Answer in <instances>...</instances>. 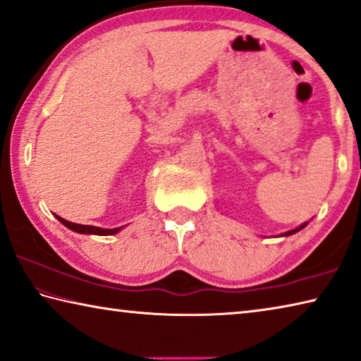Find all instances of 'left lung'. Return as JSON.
Segmentation results:
<instances>
[{"label":"left lung","mask_w":361,"mask_h":361,"mask_svg":"<svg viewBox=\"0 0 361 361\" xmlns=\"http://www.w3.org/2000/svg\"><path fill=\"white\" fill-rule=\"evenodd\" d=\"M307 224L309 222H304L302 226H299V227H296V228H293V230H288V232H285V233H281V235H279V236H289V235H294L296 232H299V230H302L304 227H307Z\"/></svg>","instance_id":"1"}]
</instances>
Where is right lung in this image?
<instances>
[{"label":"right lung","mask_w":361,"mask_h":361,"mask_svg":"<svg viewBox=\"0 0 361 361\" xmlns=\"http://www.w3.org/2000/svg\"><path fill=\"white\" fill-rule=\"evenodd\" d=\"M59 221H61L65 227L73 230L76 233H82V235H100V236H107V235H115L120 232V230L125 227H116V228H102V227H94V226H81V224H75L70 221L62 219L61 216H56Z\"/></svg>","instance_id":"1"}]
</instances>
